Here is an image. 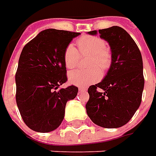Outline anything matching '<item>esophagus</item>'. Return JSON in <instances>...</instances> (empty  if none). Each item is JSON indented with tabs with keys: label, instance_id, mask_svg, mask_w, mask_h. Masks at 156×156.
<instances>
[{
	"label": "esophagus",
	"instance_id": "obj_1",
	"mask_svg": "<svg viewBox=\"0 0 156 156\" xmlns=\"http://www.w3.org/2000/svg\"><path fill=\"white\" fill-rule=\"evenodd\" d=\"M86 90H87V88H86V87H79V91H80V92H85Z\"/></svg>",
	"mask_w": 156,
	"mask_h": 156
}]
</instances>
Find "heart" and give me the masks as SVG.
<instances>
[{"instance_id": "obj_1", "label": "heart", "mask_w": 156, "mask_h": 156, "mask_svg": "<svg viewBox=\"0 0 156 156\" xmlns=\"http://www.w3.org/2000/svg\"><path fill=\"white\" fill-rule=\"evenodd\" d=\"M77 45L81 55H89L85 70H74L69 74L71 83L80 87H86L98 81L101 77V70L106 71L112 64V52L107 48L106 41L99 36L83 35L77 40ZM63 61L67 69H73L79 62V53L74 45L69 44L63 53Z\"/></svg>"}]
</instances>
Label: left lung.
<instances>
[{"instance_id": "8db88e82", "label": "left lung", "mask_w": 156, "mask_h": 156, "mask_svg": "<svg viewBox=\"0 0 156 156\" xmlns=\"http://www.w3.org/2000/svg\"><path fill=\"white\" fill-rule=\"evenodd\" d=\"M88 34H96L97 31ZM99 34L109 43L112 64L101 82L88 87L86 110L91 121L100 127L120 128L129 122L141 102L144 87L141 54L122 27L100 29Z\"/></svg>"}]
</instances>
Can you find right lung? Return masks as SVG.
Listing matches in <instances>:
<instances>
[{
    "label": "right lung",
    "mask_w": 156,
    "mask_h": 156,
    "mask_svg": "<svg viewBox=\"0 0 156 156\" xmlns=\"http://www.w3.org/2000/svg\"><path fill=\"white\" fill-rule=\"evenodd\" d=\"M80 33L46 29L24 46L15 74L17 107L29 129L47 133L63 121L66 103L78 87L60 86L68 81L63 61L65 48Z\"/></svg>",
    "instance_id": "1"
}]
</instances>
